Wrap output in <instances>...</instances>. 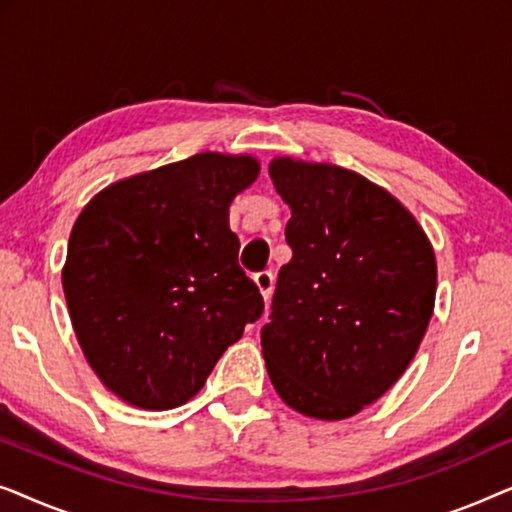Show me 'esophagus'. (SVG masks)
Here are the masks:
<instances>
[{"label": "esophagus", "instance_id": "34e87169", "mask_svg": "<svg viewBox=\"0 0 512 512\" xmlns=\"http://www.w3.org/2000/svg\"><path fill=\"white\" fill-rule=\"evenodd\" d=\"M254 282L258 286V291H261V296L265 303H268L270 296H272V284H275V275H272L270 270H263V272H256L254 275Z\"/></svg>", "mask_w": 512, "mask_h": 512}]
</instances>
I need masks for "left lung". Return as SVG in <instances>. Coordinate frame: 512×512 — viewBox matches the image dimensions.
Segmentation results:
<instances>
[{
	"instance_id": "8db88e82",
	"label": "left lung",
	"mask_w": 512,
	"mask_h": 512,
	"mask_svg": "<svg viewBox=\"0 0 512 512\" xmlns=\"http://www.w3.org/2000/svg\"><path fill=\"white\" fill-rule=\"evenodd\" d=\"M291 261L277 275L263 356L277 394L345 419L405 373L436 300V256L408 209L338 165L277 158Z\"/></svg>"
}]
</instances>
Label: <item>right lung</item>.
I'll use <instances>...</instances> for the list:
<instances>
[{
    "mask_svg": "<svg viewBox=\"0 0 512 512\" xmlns=\"http://www.w3.org/2000/svg\"><path fill=\"white\" fill-rule=\"evenodd\" d=\"M249 156L198 153L97 193L62 270L69 317L107 389L144 410L184 405L263 314L240 268L228 207L254 184Z\"/></svg>",
    "mask_w": 512,
    "mask_h": 512,
    "instance_id": "right-lung-1",
    "label": "right lung"
}]
</instances>
